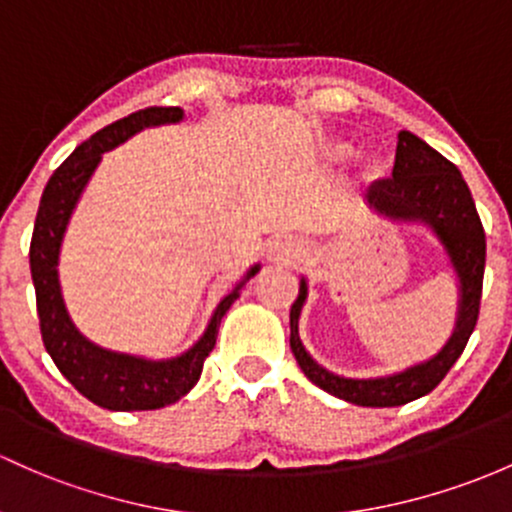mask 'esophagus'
I'll return each instance as SVG.
<instances>
[{"label": "esophagus", "instance_id": "obj_1", "mask_svg": "<svg viewBox=\"0 0 512 512\" xmlns=\"http://www.w3.org/2000/svg\"><path fill=\"white\" fill-rule=\"evenodd\" d=\"M300 251V244L293 236H278V239H273L271 244H268L266 256L268 261L273 263H293L295 258L300 256Z\"/></svg>", "mask_w": 512, "mask_h": 512}]
</instances>
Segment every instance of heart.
Listing matches in <instances>:
<instances>
[{"label":"heart","mask_w":512,"mask_h":512,"mask_svg":"<svg viewBox=\"0 0 512 512\" xmlns=\"http://www.w3.org/2000/svg\"><path fill=\"white\" fill-rule=\"evenodd\" d=\"M351 153V146H346V144H339L337 148H334L332 151V156L334 158H339V161H342V158H346Z\"/></svg>","instance_id":"b5f03b06"}]
</instances>
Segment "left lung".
I'll return each instance as SVG.
<instances>
[{"label": "left lung", "instance_id": "obj_1", "mask_svg": "<svg viewBox=\"0 0 512 512\" xmlns=\"http://www.w3.org/2000/svg\"><path fill=\"white\" fill-rule=\"evenodd\" d=\"M368 207L393 219L425 222L434 229L452 258L459 276L461 300L456 329L447 346L425 364H417L403 373L371 381L334 376L312 361L298 337V317L307 298V285L300 280V295L290 307V349L307 378L315 386L337 398L364 408H395L422 398L434 390L456 364L474 332L481 310L483 268H486V232L478 217L469 185L461 178L452 161L417 139L410 131H400L395 148L393 178L376 180L366 195Z\"/></svg>", "mask_w": 512, "mask_h": 512}]
</instances>
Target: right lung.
<instances>
[{
  "mask_svg": "<svg viewBox=\"0 0 512 512\" xmlns=\"http://www.w3.org/2000/svg\"><path fill=\"white\" fill-rule=\"evenodd\" d=\"M180 119H183L180 107H146L119 119V122L104 126L95 136L82 141L60 163L48 180L41 195V205H38L29 258L43 346L51 354L58 371L87 400L107 410H156L183 398L200 381L205 359L217 344L219 322L227 315L232 302L239 298V288L244 285H236L232 293L219 302L205 337L183 356L170 361H146L139 356L100 349L82 337L65 312L56 268L60 241H63L70 214L78 205L80 192L85 190L87 180L95 173L102 153L119 146L144 126L170 124L180 122ZM256 273L258 266L246 273V280Z\"/></svg>",
  "mask_w": 512,
  "mask_h": 512,
  "instance_id": "obj_1",
  "label": "right lung"
}]
</instances>
